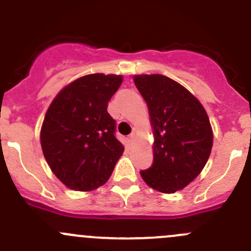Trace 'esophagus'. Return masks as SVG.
<instances>
[{
	"instance_id": "1",
	"label": "esophagus",
	"mask_w": 251,
	"mask_h": 251,
	"mask_svg": "<svg viewBox=\"0 0 251 251\" xmlns=\"http://www.w3.org/2000/svg\"><path fill=\"white\" fill-rule=\"evenodd\" d=\"M133 140H135V135H133V133H131V135L127 137V142L131 144L133 142Z\"/></svg>"
}]
</instances>
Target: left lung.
Here are the masks:
<instances>
[{"instance_id": "obj_1", "label": "left lung", "mask_w": 251, "mask_h": 251, "mask_svg": "<svg viewBox=\"0 0 251 251\" xmlns=\"http://www.w3.org/2000/svg\"><path fill=\"white\" fill-rule=\"evenodd\" d=\"M154 128V160L141 171L149 187L175 193L191 183L209 159L212 130L203 105L188 90L160 74L137 75Z\"/></svg>"}]
</instances>
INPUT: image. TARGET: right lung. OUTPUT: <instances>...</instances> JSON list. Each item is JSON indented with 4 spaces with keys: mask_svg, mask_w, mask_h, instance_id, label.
I'll list each match as a JSON object with an SVG mask.
<instances>
[{
    "mask_svg": "<svg viewBox=\"0 0 251 251\" xmlns=\"http://www.w3.org/2000/svg\"><path fill=\"white\" fill-rule=\"evenodd\" d=\"M120 75L91 74L63 88L48 108L41 147L53 174L74 191L88 192L109 179L124 146L108 103Z\"/></svg>",
    "mask_w": 251,
    "mask_h": 251,
    "instance_id": "1",
    "label": "right lung"
}]
</instances>
